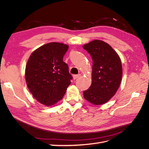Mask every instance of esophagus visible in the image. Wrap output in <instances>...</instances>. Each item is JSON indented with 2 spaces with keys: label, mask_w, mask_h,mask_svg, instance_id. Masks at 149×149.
Wrapping results in <instances>:
<instances>
[{
  "label": "esophagus",
  "mask_w": 149,
  "mask_h": 149,
  "mask_svg": "<svg viewBox=\"0 0 149 149\" xmlns=\"http://www.w3.org/2000/svg\"><path fill=\"white\" fill-rule=\"evenodd\" d=\"M81 76V74H75V75H73V79H77V78H78L79 76Z\"/></svg>",
  "instance_id": "esophagus-1"
}]
</instances>
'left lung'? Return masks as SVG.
Returning a JSON list of instances; mask_svg holds the SVG:
<instances>
[{"mask_svg":"<svg viewBox=\"0 0 149 149\" xmlns=\"http://www.w3.org/2000/svg\"><path fill=\"white\" fill-rule=\"evenodd\" d=\"M83 48L93 60L92 83L83 92L84 98L94 105H101L113 97L119 87L123 67L120 58L109 44L94 40Z\"/></svg>","mask_w":149,"mask_h":149,"instance_id":"8db88e82","label":"left lung"}]
</instances>
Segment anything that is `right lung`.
<instances>
[{"label": "right lung", "mask_w": 149, "mask_h": 149, "mask_svg": "<svg viewBox=\"0 0 149 149\" xmlns=\"http://www.w3.org/2000/svg\"><path fill=\"white\" fill-rule=\"evenodd\" d=\"M66 44L51 42L31 53L25 68L26 86L40 103L52 106L62 100L71 84V75L63 61Z\"/></svg>", "instance_id": "1"}]
</instances>
